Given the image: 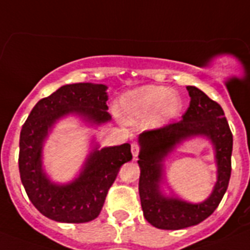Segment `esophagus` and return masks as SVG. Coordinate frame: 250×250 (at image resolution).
<instances>
[{
  "label": "esophagus",
  "mask_w": 250,
  "mask_h": 250,
  "mask_svg": "<svg viewBox=\"0 0 250 250\" xmlns=\"http://www.w3.org/2000/svg\"><path fill=\"white\" fill-rule=\"evenodd\" d=\"M131 152H133L134 158H138V154H139V144L137 143L131 144Z\"/></svg>",
  "instance_id": "obj_1"
}]
</instances>
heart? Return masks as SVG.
<instances>
[{
  "instance_id": "1",
  "label": "heart",
  "mask_w": 250,
  "mask_h": 250,
  "mask_svg": "<svg viewBox=\"0 0 250 250\" xmlns=\"http://www.w3.org/2000/svg\"><path fill=\"white\" fill-rule=\"evenodd\" d=\"M180 108V100L168 88L147 85L131 90L121 98L120 110L127 123L147 120L154 112L158 121L168 120Z\"/></svg>"
}]
</instances>
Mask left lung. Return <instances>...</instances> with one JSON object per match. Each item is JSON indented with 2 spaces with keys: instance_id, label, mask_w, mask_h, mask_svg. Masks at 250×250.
I'll list each match as a JSON object with an SVG mask.
<instances>
[{
  "instance_id": "obj_1",
  "label": "left lung",
  "mask_w": 250,
  "mask_h": 250,
  "mask_svg": "<svg viewBox=\"0 0 250 250\" xmlns=\"http://www.w3.org/2000/svg\"><path fill=\"white\" fill-rule=\"evenodd\" d=\"M190 104L180 121L140 134L139 195L144 217L154 228L179 230L194 226L209 217L228 190L231 176L232 133L222 107L195 86H187ZM204 135L215 146L218 183L203 204L191 205L178 198H167L159 190L162 161L176 144L187 137Z\"/></svg>"
}]
</instances>
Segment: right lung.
Segmentation results:
<instances>
[{
  "label": "right lung",
  "instance_id": "add662e5",
  "mask_svg": "<svg viewBox=\"0 0 250 250\" xmlns=\"http://www.w3.org/2000/svg\"><path fill=\"white\" fill-rule=\"evenodd\" d=\"M107 86L67 84L33 107L20 131L19 171L26 194L43 216L66 224L89 222L100 214L108 189L125 162L133 158L129 143L94 149L79 177L67 185L52 184L42 170L43 140L53 124L67 113H79L94 124L111 119Z\"/></svg>",
  "mask_w": 250,
  "mask_h": 250
}]
</instances>
